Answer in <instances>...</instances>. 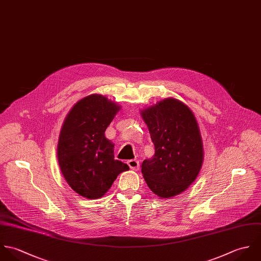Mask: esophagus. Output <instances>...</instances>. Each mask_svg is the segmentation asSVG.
<instances>
[{"instance_id":"1","label":"esophagus","mask_w":261,"mask_h":261,"mask_svg":"<svg viewBox=\"0 0 261 261\" xmlns=\"http://www.w3.org/2000/svg\"><path fill=\"white\" fill-rule=\"evenodd\" d=\"M130 169L132 170H138L139 169V161L136 160V159H131V160H128L127 161Z\"/></svg>"}]
</instances>
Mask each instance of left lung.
<instances>
[{"label": "left lung", "instance_id": "left-lung-1", "mask_svg": "<svg viewBox=\"0 0 261 261\" xmlns=\"http://www.w3.org/2000/svg\"><path fill=\"white\" fill-rule=\"evenodd\" d=\"M155 153L141 165L149 189L159 198L185 192L197 178L204 160L203 141L192 110L167 98L141 111Z\"/></svg>", "mask_w": 261, "mask_h": 261}]
</instances>
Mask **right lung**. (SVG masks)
<instances>
[{"label": "right lung", "mask_w": 261, "mask_h": 261, "mask_svg": "<svg viewBox=\"0 0 261 261\" xmlns=\"http://www.w3.org/2000/svg\"><path fill=\"white\" fill-rule=\"evenodd\" d=\"M120 109L102 95H90L71 108L62 124L57 144L59 167L82 197L102 198L117 176L129 169L114 158V144L105 137Z\"/></svg>", "instance_id": "1"}]
</instances>
